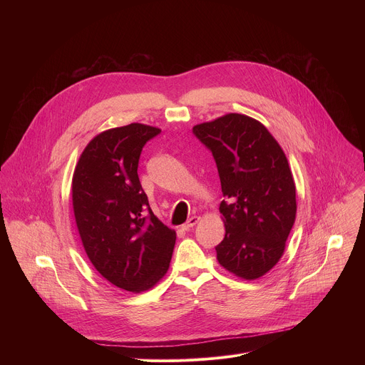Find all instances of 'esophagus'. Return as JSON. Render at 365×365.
I'll use <instances>...</instances> for the list:
<instances>
[{
	"label": "esophagus",
	"instance_id": "34e87169",
	"mask_svg": "<svg viewBox=\"0 0 365 365\" xmlns=\"http://www.w3.org/2000/svg\"><path fill=\"white\" fill-rule=\"evenodd\" d=\"M199 220H200V218H199V217H192V218H189V220H187V222H186V224H183V225H182V230H185V231H187V230H190V228H193V227H195V225H196V224H197V222H199Z\"/></svg>",
	"mask_w": 365,
	"mask_h": 365
}]
</instances>
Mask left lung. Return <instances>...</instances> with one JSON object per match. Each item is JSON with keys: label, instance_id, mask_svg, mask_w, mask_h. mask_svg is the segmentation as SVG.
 <instances>
[{"label": "left lung", "instance_id": "8db88e82", "mask_svg": "<svg viewBox=\"0 0 365 365\" xmlns=\"http://www.w3.org/2000/svg\"><path fill=\"white\" fill-rule=\"evenodd\" d=\"M193 134L212 151L227 197L218 263L244 280L262 277L279 263L296 218L286 154L262 123L242 114L197 124Z\"/></svg>", "mask_w": 365, "mask_h": 365}]
</instances>
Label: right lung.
<instances>
[{"label": "right lung", "mask_w": 365, "mask_h": 365, "mask_svg": "<svg viewBox=\"0 0 365 365\" xmlns=\"http://www.w3.org/2000/svg\"><path fill=\"white\" fill-rule=\"evenodd\" d=\"M162 130L133 123L103 131L82 151L72 179L76 227L96 272L140 293L168 273L176 232L155 217L137 169L144 144Z\"/></svg>", "instance_id": "right-lung-1"}]
</instances>
